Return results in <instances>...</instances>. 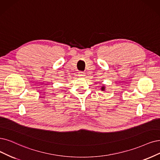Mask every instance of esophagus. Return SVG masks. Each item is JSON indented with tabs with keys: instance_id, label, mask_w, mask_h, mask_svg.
Returning a JSON list of instances; mask_svg holds the SVG:
<instances>
[{
	"instance_id": "34e87169",
	"label": "esophagus",
	"mask_w": 160,
	"mask_h": 160,
	"mask_svg": "<svg viewBox=\"0 0 160 160\" xmlns=\"http://www.w3.org/2000/svg\"><path fill=\"white\" fill-rule=\"evenodd\" d=\"M78 76L80 77H83L85 76V73L84 72H82V71H80V72H78Z\"/></svg>"
}]
</instances>
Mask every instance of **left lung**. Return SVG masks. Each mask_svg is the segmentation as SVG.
<instances>
[{"instance_id": "left-lung-1", "label": "left lung", "mask_w": 160, "mask_h": 160, "mask_svg": "<svg viewBox=\"0 0 160 160\" xmlns=\"http://www.w3.org/2000/svg\"><path fill=\"white\" fill-rule=\"evenodd\" d=\"M101 89H102L101 90H102V91H104V90H105V86H102V88H101Z\"/></svg>"}]
</instances>
